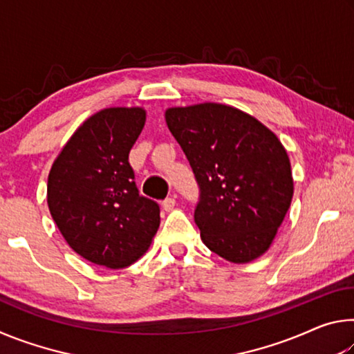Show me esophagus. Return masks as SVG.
<instances>
[{
	"label": "esophagus",
	"mask_w": 354,
	"mask_h": 354,
	"mask_svg": "<svg viewBox=\"0 0 354 354\" xmlns=\"http://www.w3.org/2000/svg\"><path fill=\"white\" fill-rule=\"evenodd\" d=\"M175 206H176L175 198H167V200L162 201V207H164V211H167V212L173 211V209H175Z\"/></svg>",
	"instance_id": "1"
}]
</instances>
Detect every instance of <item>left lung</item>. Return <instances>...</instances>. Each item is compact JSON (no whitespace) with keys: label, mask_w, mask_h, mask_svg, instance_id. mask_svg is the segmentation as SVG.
Listing matches in <instances>:
<instances>
[{"label":"left lung","mask_w":354,"mask_h":354,"mask_svg":"<svg viewBox=\"0 0 354 354\" xmlns=\"http://www.w3.org/2000/svg\"><path fill=\"white\" fill-rule=\"evenodd\" d=\"M165 122L200 185L195 223L201 241L232 263L261 257L293 196L290 160L277 134L220 103L169 107Z\"/></svg>","instance_id":"1"}]
</instances>
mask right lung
Instances as JSON below:
<instances>
[{
    "instance_id": "add662e5",
    "label": "right lung",
    "mask_w": 354,
    "mask_h": 354,
    "mask_svg": "<svg viewBox=\"0 0 354 354\" xmlns=\"http://www.w3.org/2000/svg\"><path fill=\"white\" fill-rule=\"evenodd\" d=\"M147 122L142 106H113L88 117L57 154L46 201L75 253L106 268H127L159 230V206L143 198L128 162Z\"/></svg>"
}]
</instances>
